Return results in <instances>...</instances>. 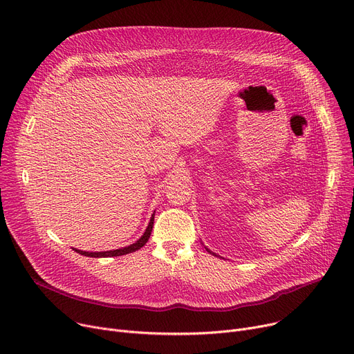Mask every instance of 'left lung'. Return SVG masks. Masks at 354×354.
Wrapping results in <instances>:
<instances>
[{"mask_svg":"<svg viewBox=\"0 0 354 354\" xmlns=\"http://www.w3.org/2000/svg\"><path fill=\"white\" fill-rule=\"evenodd\" d=\"M205 249H206V250H207V252H209V253H212V254H215V256H218V254H216V253H214V252H210V250H209V249H207V248H205Z\"/></svg>","mask_w":354,"mask_h":354,"instance_id":"obj_1","label":"left lung"}]
</instances>
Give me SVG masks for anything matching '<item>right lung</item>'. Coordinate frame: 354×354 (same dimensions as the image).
<instances>
[{"instance_id":"obj_1","label":"right lung","mask_w":354,"mask_h":354,"mask_svg":"<svg viewBox=\"0 0 354 354\" xmlns=\"http://www.w3.org/2000/svg\"><path fill=\"white\" fill-rule=\"evenodd\" d=\"M153 219H155V212L152 214L151 221H149V223H148V227L145 229L142 236H140L135 243H132V245H129V246L120 248V249H115V250H106V252H86V250H80V249H74V250L78 252L80 254H84V256H88V257H111V256H122V254L132 253V252L140 249L142 246H145V243L148 242V239H149V236H151L152 227H153Z\"/></svg>"}]
</instances>
